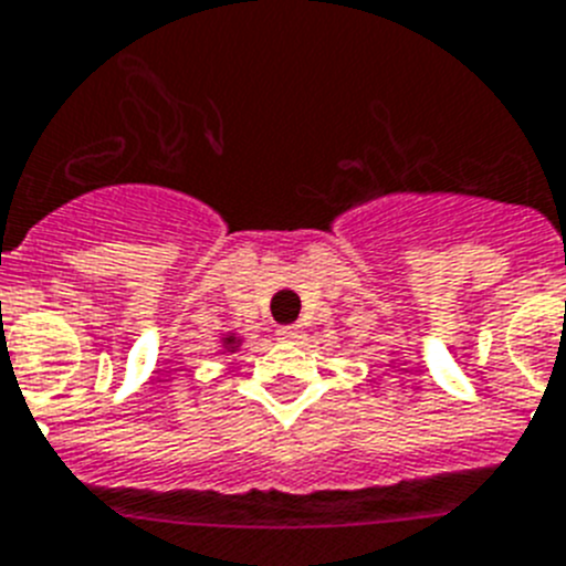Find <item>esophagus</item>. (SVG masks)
Here are the masks:
<instances>
[{"label":"esophagus","mask_w":566,"mask_h":566,"mask_svg":"<svg viewBox=\"0 0 566 566\" xmlns=\"http://www.w3.org/2000/svg\"><path fill=\"white\" fill-rule=\"evenodd\" d=\"M298 333H302V331H298L296 324H287V327H279L276 336L284 338V342H293V338H298Z\"/></svg>","instance_id":"obj_1"}]
</instances>
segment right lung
<instances>
[{
    "mask_svg": "<svg viewBox=\"0 0 566 566\" xmlns=\"http://www.w3.org/2000/svg\"><path fill=\"white\" fill-rule=\"evenodd\" d=\"M222 344H224V347H228V353H233L235 347H239V344H242V338L235 336V333H228V336L222 338Z\"/></svg>",
    "mask_w": 566,
    "mask_h": 566,
    "instance_id": "1",
    "label": "right lung"
}]
</instances>
